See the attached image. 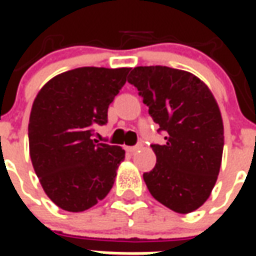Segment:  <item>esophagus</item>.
Returning a JSON list of instances; mask_svg holds the SVG:
<instances>
[{
	"label": "esophagus",
	"instance_id": "esophagus-1",
	"mask_svg": "<svg viewBox=\"0 0 256 256\" xmlns=\"http://www.w3.org/2000/svg\"><path fill=\"white\" fill-rule=\"evenodd\" d=\"M141 148V145H134V146H128L126 150H128V152H136L137 150H140Z\"/></svg>",
	"mask_w": 256,
	"mask_h": 256
}]
</instances>
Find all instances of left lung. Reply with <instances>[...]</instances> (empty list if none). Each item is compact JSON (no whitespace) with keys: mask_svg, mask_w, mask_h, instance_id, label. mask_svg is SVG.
<instances>
[{"mask_svg":"<svg viewBox=\"0 0 256 256\" xmlns=\"http://www.w3.org/2000/svg\"><path fill=\"white\" fill-rule=\"evenodd\" d=\"M134 84L159 133L152 144L156 164L144 172L154 198L180 214H188L210 198L220 174L224 152V123L220 106L207 84L182 70L136 67L128 76Z\"/></svg>","mask_w":256,"mask_h":256,"instance_id":"8db88e82","label":"left lung"}]
</instances>
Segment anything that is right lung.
<instances>
[{
  "instance_id": "right-lung-1",
  "label": "right lung",
  "mask_w": 256,
  "mask_h": 256,
  "mask_svg": "<svg viewBox=\"0 0 256 256\" xmlns=\"http://www.w3.org/2000/svg\"><path fill=\"white\" fill-rule=\"evenodd\" d=\"M130 68L80 67L44 84L30 114V158L42 188L58 207L79 212L111 190L124 150L92 140L108 122V106Z\"/></svg>"
}]
</instances>
